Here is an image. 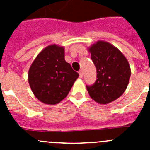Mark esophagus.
<instances>
[{"instance_id":"obj_1","label":"esophagus","mask_w":150,"mask_h":150,"mask_svg":"<svg viewBox=\"0 0 150 150\" xmlns=\"http://www.w3.org/2000/svg\"><path fill=\"white\" fill-rule=\"evenodd\" d=\"M83 71L82 70H80V71H79V77H83Z\"/></svg>"}]
</instances>
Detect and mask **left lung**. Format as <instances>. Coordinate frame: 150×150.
Returning <instances> with one entry per match:
<instances>
[{
	"instance_id": "left-lung-1",
	"label": "left lung",
	"mask_w": 150,
	"mask_h": 150,
	"mask_svg": "<svg viewBox=\"0 0 150 150\" xmlns=\"http://www.w3.org/2000/svg\"><path fill=\"white\" fill-rule=\"evenodd\" d=\"M88 51L97 71L95 83L86 86L88 94L99 104H109L127 88L131 76L129 63L120 50L105 41H98Z\"/></svg>"
}]
</instances>
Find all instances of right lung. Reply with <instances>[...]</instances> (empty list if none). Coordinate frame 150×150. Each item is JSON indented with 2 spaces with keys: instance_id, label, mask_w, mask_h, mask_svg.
Returning <instances> with one entry per match:
<instances>
[{
  "instance_id": "1",
  "label": "right lung",
  "mask_w": 150,
  "mask_h": 150,
  "mask_svg": "<svg viewBox=\"0 0 150 150\" xmlns=\"http://www.w3.org/2000/svg\"><path fill=\"white\" fill-rule=\"evenodd\" d=\"M28 76L36 98L44 104L54 105L65 98L79 74L64 60V48L53 44L38 54Z\"/></svg>"
}]
</instances>
